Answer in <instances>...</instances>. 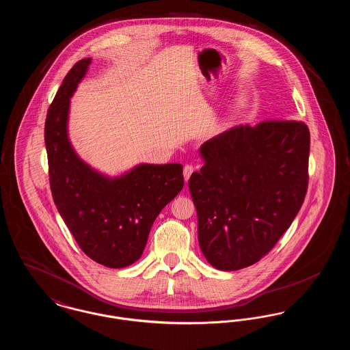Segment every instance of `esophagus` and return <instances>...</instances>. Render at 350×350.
<instances>
[{"label":"esophagus","mask_w":350,"mask_h":350,"mask_svg":"<svg viewBox=\"0 0 350 350\" xmlns=\"http://www.w3.org/2000/svg\"><path fill=\"white\" fill-rule=\"evenodd\" d=\"M194 172V167L193 165H185L183 167V177H185V181H189L191 173Z\"/></svg>","instance_id":"esophagus-1"}]
</instances>
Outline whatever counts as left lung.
I'll list each match as a JSON object with an SVG mask.
<instances>
[{
  "mask_svg": "<svg viewBox=\"0 0 350 350\" xmlns=\"http://www.w3.org/2000/svg\"><path fill=\"white\" fill-rule=\"evenodd\" d=\"M200 153L204 165L189 189L200 250L223 271L250 267L299 213L308 186V127L274 119L241 124L203 143Z\"/></svg>",
  "mask_w": 350,
  "mask_h": 350,
  "instance_id": "8db88e82",
  "label": "left lung"
}]
</instances>
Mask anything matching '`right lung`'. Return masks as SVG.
<instances>
[{"instance_id": "right-lung-1", "label": "right lung", "mask_w": 350, "mask_h": 350, "mask_svg": "<svg viewBox=\"0 0 350 350\" xmlns=\"http://www.w3.org/2000/svg\"><path fill=\"white\" fill-rule=\"evenodd\" d=\"M90 63L83 59L68 72L47 113L51 191L83 253L103 267L120 269L142 257L154 219L183 190V165L140 164L111 178L77 156L68 139L69 98Z\"/></svg>"}]
</instances>
